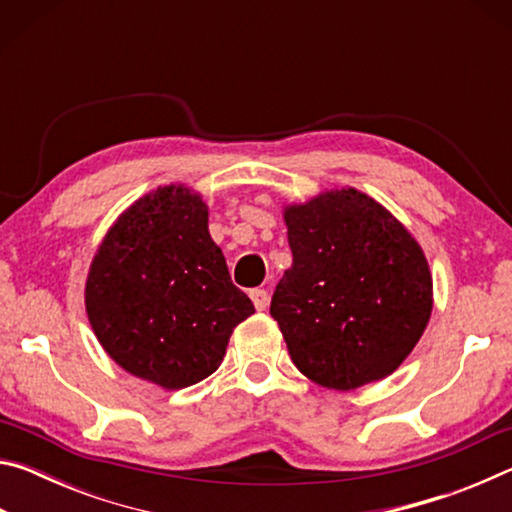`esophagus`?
<instances>
[{"label": "esophagus", "mask_w": 512, "mask_h": 512, "mask_svg": "<svg viewBox=\"0 0 512 512\" xmlns=\"http://www.w3.org/2000/svg\"><path fill=\"white\" fill-rule=\"evenodd\" d=\"M250 298H253L257 311H264L268 307V291L266 289H253L250 291Z\"/></svg>", "instance_id": "34e87169"}]
</instances>
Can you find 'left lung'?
Masks as SVG:
<instances>
[{
    "mask_svg": "<svg viewBox=\"0 0 512 512\" xmlns=\"http://www.w3.org/2000/svg\"><path fill=\"white\" fill-rule=\"evenodd\" d=\"M293 264L271 316L296 368L350 391L409 357L431 316V275L409 230L357 189L320 194L284 212Z\"/></svg>",
    "mask_w": 512,
    "mask_h": 512,
    "instance_id": "left-lung-1",
    "label": "left lung"
}]
</instances>
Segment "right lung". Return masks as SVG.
<instances>
[{
    "label": "right lung",
    "instance_id": "add662e5",
    "mask_svg": "<svg viewBox=\"0 0 512 512\" xmlns=\"http://www.w3.org/2000/svg\"><path fill=\"white\" fill-rule=\"evenodd\" d=\"M90 325L131 375L176 391L221 366L228 339L255 314L207 232V207L160 187L119 216L85 284Z\"/></svg>",
    "mask_w": 512,
    "mask_h": 512
}]
</instances>
